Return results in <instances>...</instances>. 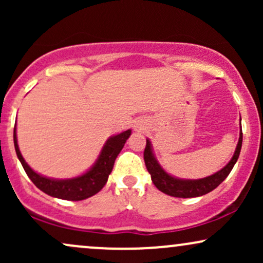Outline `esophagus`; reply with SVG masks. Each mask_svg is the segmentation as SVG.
<instances>
[{
	"label": "esophagus",
	"mask_w": 263,
	"mask_h": 263,
	"mask_svg": "<svg viewBox=\"0 0 263 263\" xmlns=\"http://www.w3.org/2000/svg\"><path fill=\"white\" fill-rule=\"evenodd\" d=\"M135 127H136V129H140V127H138V126H135Z\"/></svg>",
	"instance_id": "1"
}]
</instances>
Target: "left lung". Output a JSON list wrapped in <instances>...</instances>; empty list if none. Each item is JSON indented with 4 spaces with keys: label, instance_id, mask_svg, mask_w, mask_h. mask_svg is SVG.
<instances>
[{
    "label": "left lung",
    "instance_id": "left-lung-1",
    "mask_svg": "<svg viewBox=\"0 0 263 263\" xmlns=\"http://www.w3.org/2000/svg\"><path fill=\"white\" fill-rule=\"evenodd\" d=\"M241 146H242V128H240V137H238L236 149H235L231 161L222 170L211 174L209 177L201 178V179H179V178L172 177L171 174H168L157 162L149 140H147L143 158L147 171L149 172L152 182L157 186V189H159L164 194L171 195V197L195 198L208 194L224 182L225 178L230 174L231 170L234 168L235 163L237 162Z\"/></svg>",
    "mask_w": 263,
    "mask_h": 263
}]
</instances>
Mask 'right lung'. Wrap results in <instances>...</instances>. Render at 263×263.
Wrapping results in <instances>:
<instances>
[{
	"instance_id": "obj_1",
	"label": "right lung",
	"mask_w": 263,
	"mask_h": 263,
	"mask_svg": "<svg viewBox=\"0 0 263 263\" xmlns=\"http://www.w3.org/2000/svg\"><path fill=\"white\" fill-rule=\"evenodd\" d=\"M129 136H131V129H127V131L121 132V134L108 138L106 143L102 147L99 158L96 159L92 167L86 173L81 174L79 177L70 178V179H52V178H47L35 173L27 164L25 158L21 155L20 148H18L16 126H14L13 129V142L17 157L20 162L22 163L23 170L26 171L29 179L45 194L54 198L73 201L84 200V199L92 197L104 188V185L107 182V178L114 168L115 159L121 152Z\"/></svg>"
}]
</instances>
